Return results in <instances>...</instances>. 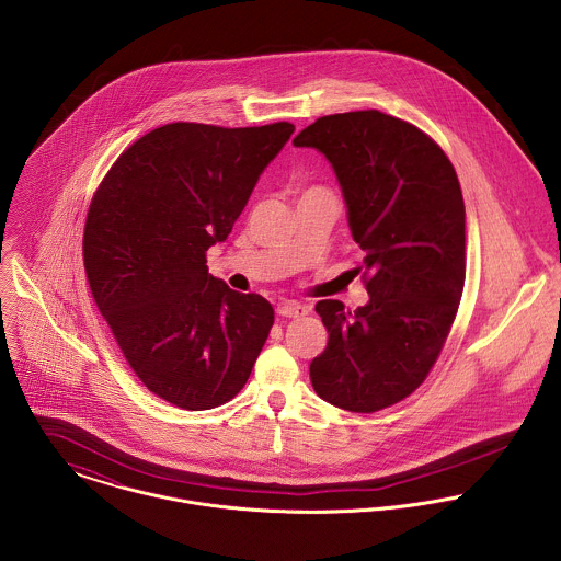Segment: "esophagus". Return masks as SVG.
I'll list each match as a JSON object with an SVG mask.
<instances>
[{"label":"esophagus","mask_w":561,"mask_h":561,"mask_svg":"<svg viewBox=\"0 0 561 561\" xmlns=\"http://www.w3.org/2000/svg\"><path fill=\"white\" fill-rule=\"evenodd\" d=\"M309 311H307V307L305 305H300V302H283L280 307H278V316L280 318H302V316H307Z\"/></svg>","instance_id":"1"}]
</instances>
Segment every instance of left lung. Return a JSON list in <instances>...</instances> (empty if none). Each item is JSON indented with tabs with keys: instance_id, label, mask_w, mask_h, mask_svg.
Masks as SVG:
<instances>
[{
	"instance_id": "left-lung-1",
	"label": "left lung",
	"mask_w": 561,
	"mask_h": 561,
	"mask_svg": "<svg viewBox=\"0 0 561 561\" xmlns=\"http://www.w3.org/2000/svg\"><path fill=\"white\" fill-rule=\"evenodd\" d=\"M330 161L369 302L320 300L328 345L313 358L321 400L376 412L408 398L434 367L465 289V201L443 149L378 110L321 116L294 138Z\"/></svg>"
}]
</instances>
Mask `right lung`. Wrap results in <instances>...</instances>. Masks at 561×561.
I'll return each instance as SVG.
<instances>
[{"instance_id":"obj_1","label":"right lung","mask_w":561,"mask_h":561,"mask_svg":"<svg viewBox=\"0 0 561 561\" xmlns=\"http://www.w3.org/2000/svg\"><path fill=\"white\" fill-rule=\"evenodd\" d=\"M291 134V123L163 125L116 160L90 203L92 298L145 387L183 410L233 400L274 323L265 298L209 274L205 252L229 238Z\"/></svg>"}]
</instances>
